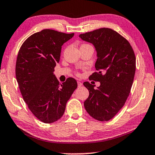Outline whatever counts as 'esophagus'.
Returning a JSON list of instances; mask_svg holds the SVG:
<instances>
[{
	"label": "esophagus",
	"mask_w": 155,
	"mask_h": 155,
	"mask_svg": "<svg viewBox=\"0 0 155 155\" xmlns=\"http://www.w3.org/2000/svg\"><path fill=\"white\" fill-rule=\"evenodd\" d=\"M78 87H81V86H82V82H80V81H78Z\"/></svg>",
	"instance_id": "34e87169"
}]
</instances>
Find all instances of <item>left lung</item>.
<instances>
[{
    "label": "left lung",
    "instance_id": "1",
    "mask_svg": "<svg viewBox=\"0 0 155 155\" xmlns=\"http://www.w3.org/2000/svg\"><path fill=\"white\" fill-rule=\"evenodd\" d=\"M83 41L96 49L97 60L91 78L101 82L95 85L84 82L89 96L84 102L88 114L99 121L112 118L123 107L129 96L136 71V58L130 43L110 28H101L81 34Z\"/></svg>",
    "mask_w": 155,
    "mask_h": 155
}]
</instances>
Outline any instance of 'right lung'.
I'll return each instance as SVG.
<instances>
[{
  "mask_svg": "<svg viewBox=\"0 0 155 155\" xmlns=\"http://www.w3.org/2000/svg\"><path fill=\"white\" fill-rule=\"evenodd\" d=\"M74 33L45 29L28 38L18 51L16 78L23 98L32 113L45 123L59 120L78 87L73 78L60 84L53 72L61 46Z\"/></svg>",
  "mask_w": 155,
  "mask_h": 155,
  "instance_id": "add662e5",
  "label": "right lung"
}]
</instances>
